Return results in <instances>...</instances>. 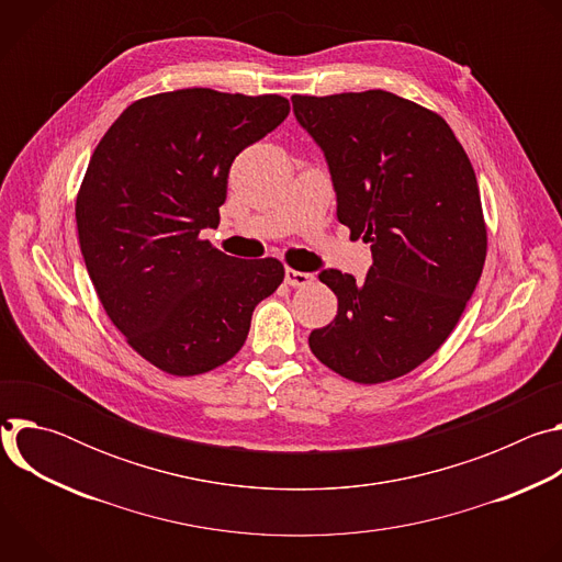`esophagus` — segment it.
<instances>
[{"instance_id":"obj_1","label":"esophagus","mask_w":562,"mask_h":562,"mask_svg":"<svg viewBox=\"0 0 562 562\" xmlns=\"http://www.w3.org/2000/svg\"><path fill=\"white\" fill-rule=\"evenodd\" d=\"M284 282H286L289 286H306V284L313 282V273H304V271H295V269L286 267V271H284Z\"/></svg>"}]
</instances>
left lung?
<instances>
[{
	"mask_svg": "<svg viewBox=\"0 0 562 562\" xmlns=\"http://www.w3.org/2000/svg\"><path fill=\"white\" fill-rule=\"evenodd\" d=\"M291 102L325 150L338 220L373 254L364 282L319 273L338 315L308 347L358 384L395 380L445 345L483 273L487 224L473 167L436 111L389 91Z\"/></svg>",
	"mask_w": 562,
	"mask_h": 562,
	"instance_id": "1",
	"label": "left lung"
}]
</instances>
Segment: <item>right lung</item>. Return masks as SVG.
Segmentation results:
<instances>
[{
	"instance_id": "add662e5",
	"label": "right lung",
	"mask_w": 562,
	"mask_h": 562,
	"mask_svg": "<svg viewBox=\"0 0 562 562\" xmlns=\"http://www.w3.org/2000/svg\"><path fill=\"white\" fill-rule=\"evenodd\" d=\"M282 95L180 89L135 100L95 146L75 200L79 249L111 323L146 362L189 378L243 349L276 258L237 260L220 224L235 155L284 122Z\"/></svg>"
}]
</instances>
